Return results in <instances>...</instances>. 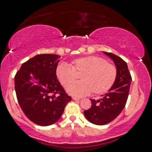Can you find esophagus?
I'll use <instances>...</instances> for the list:
<instances>
[{"instance_id":"34e87169","label":"esophagus","mask_w":152,"mask_h":152,"mask_svg":"<svg viewBox=\"0 0 152 152\" xmlns=\"http://www.w3.org/2000/svg\"><path fill=\"white\" fill-rule=\"evenodd\" d=\"M72 99H73V100H78L81 99V98H78V97L73 96V97H72Z\"/></svg>"}]
</instances>
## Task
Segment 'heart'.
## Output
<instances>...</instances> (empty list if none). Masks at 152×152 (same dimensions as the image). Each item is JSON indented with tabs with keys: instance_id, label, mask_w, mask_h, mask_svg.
Instances as JSON below:
<instances>
[{
	"instance_id": "heart-1",
	"label": "heart",
	"mask_w": 152,
	"mask_h": 152,
	"mask_svg": "<svg viewBox=\"0 0 152 152\" xmlns=\"http://www.w3.org/2000/svg\"><path fill=\"white\" fill-rule=\"evenodd\" d=\"M82 72L81 81L71 83L75 78V72ZM56 76L69 94L83 96L91 94H102L113 86L117 77L115 66L107 63L105 58L97 56H86L78 58L71 62V66L66 61L58 64Z\"/></svg>"
}]
</instances>
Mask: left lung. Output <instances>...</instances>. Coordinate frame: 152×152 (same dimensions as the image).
<instances>
[{"instance_id":"8db88e82","label":"left lung","mask_w":152,"mask_h":152,"mask_svg":"<svg viewBox=\"0 0 152 152\" xmlns=\"http://www.w3.org/2000/svg\"><path fill=\"white\" fill-rule=\"evenodd\" d=\"M114 61L117 77L113 86L103 98L91 99V108L83 112L89 122L97 125H103L115 120L124 109L128 98L132 77L127 63L112 53L103 52Z\"/></svg>"}]
</instances>
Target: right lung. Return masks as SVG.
<instances>
[{
  "mask_svg": "<svg viewBox=\"0 0 152 152\" xmlns=\"http://www.w3.org/2000/svg\"><path fill=\"white\" fill-rule=\"evenodd\" d=\"M61 56L38 54L23 64L15 76V89L23 113L41 126L55 123L71 100L56 76Z\"/></svg>",
  "mask_w": 152,
  "mask_h": 152,
  "instance_id": "right-lung-1",
  "label": "right lung"
}]
</instances>
